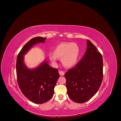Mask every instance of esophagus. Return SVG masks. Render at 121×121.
Instances as JSON below:
<instances>
[{
	"label": "esophagus",
	"instance_id": "obj_1",
	"mask_svg": "<svg viewBox=\"0 0 121 121\" xmlns=\"http://www.w3.org/2000/svg\"><path fill=\"white\" fill-rule=\"evenodd\" d=\"M59 74H60L61 76H63V75H64V74H65L64 72L62 71H59Z\"/></svg>",
	"mask_w": 121,
	"mask_h": 121
}]
</instances>
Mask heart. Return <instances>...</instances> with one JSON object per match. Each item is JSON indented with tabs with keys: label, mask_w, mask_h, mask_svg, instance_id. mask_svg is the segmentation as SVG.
<instances>
[{
	"label": "heart",
	"mask_w": 121,
	"mask_h": 121,
	"mask_svg": "<svg viewBox=\"0 0 121 121\" xmlns=\"http://www.w3.org/2000/svg\"><path fill=\"white\" fill-rule=\"evenodd\" d=\"M80 49L77 43L71 42H62L55 46L54 52H50L48 57L50 61L56 64L57 60L61 58V62L64 66L71 68L78 62Z\"/></svg>",
	"instance_id": "heart-1"
}]
</instances>
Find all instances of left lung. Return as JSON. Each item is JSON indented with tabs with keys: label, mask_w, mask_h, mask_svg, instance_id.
<instances>
[{
	"label": "left lung",
	"mask_w": 121,
	"mask_h": 121,
	"mask_svg": "<svg viewBox=\"0 0 121 121\" xmlns=\"http://www.w3.org/2000/svg\"><path fill=\"white\" fill-rule=\"evenodd\" d=\"M86 51L81 60L65 74L69 97L83 103L97 93L103 78V60L96 47L87 40Z\"/></svg>",
	"instance_id": "1"
}]
</instances>
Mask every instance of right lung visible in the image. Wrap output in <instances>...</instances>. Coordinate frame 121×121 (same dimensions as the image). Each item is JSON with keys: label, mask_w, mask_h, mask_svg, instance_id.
I'll list each match as a JSON object with an SVG mask.
<instances>
[{"label": "right lung", "mask_w": 121, "mask_h": 121, "mask_svg": "<svg viewBox=\"0 0 121 121\" xmlns=\"http://www.w3.org/2000/svg\"><path fill=\"white\" fill-rule=\"evenodd\" d=\"M47 38L37 37L28 41L18 53L16 63L18 84L22 94L32 102L42 104L51 99L59 78L58 69L51 67L44 60L37 67L30 69L24 63V57L34 45L45 43Z\"/></svg>", "instance_id": "1"}]
</instances>
